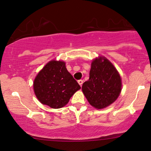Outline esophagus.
Wrapping results in <instances>:
<instances>
[{
	"instance_id": "34e87169",
	"label": "esophagus",
	"mask_w": 151,
	"mask_h": 151,
	"mask_svg": "<svg viewBox=\"0 0 151 151\" xmlns=\"http://www.w3.org/2000/svg\"><path fill=\"white\" fill-rule=\"evenodd\" d=\"M78 84H79L80 85L82 86V84H83V80H78Z\"/></svg>"
}]
</instances>
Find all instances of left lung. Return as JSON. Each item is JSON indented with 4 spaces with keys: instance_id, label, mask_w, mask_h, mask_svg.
<instances>
[{
    "instance_id": "8db88e82",
    "label": "left lung",
    "mask_w": 151,
    "mask_h": 151,
    "mask_svg": "<svg viewBox=\"0 0 151 151\" xmlns=\"http://www.w3.org/2000/svg\"><path fill=\"white\" fill-rule=\"evenodd\" d=\"M82 92L89 104L100 109L117 100L122 90V80L117 69L105 57L92 61L89 79L82 86Z\"/></svg>"
}]
</instances>
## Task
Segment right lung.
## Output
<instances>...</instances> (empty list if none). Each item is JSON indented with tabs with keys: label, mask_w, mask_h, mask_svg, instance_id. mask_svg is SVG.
I'll use <instances>...</instances> for the list:
<instances>
[{
	"label": "right lung",
	"mask_w": 151,
	"mask_h": 151,
	"mask_svg": "<svg viewBox=\"0 0 151 151\" xmlns=\"http://www.w3.org/2000/svg\"><path fill=\"white\" fill-rule=\"evenodd\" d=\"M80 88L63 61L49 62L34 82V93L38 100L53 109L65 106Z\"/></svg>",
	"instance_id": "add662e5"
}]
</instances>
